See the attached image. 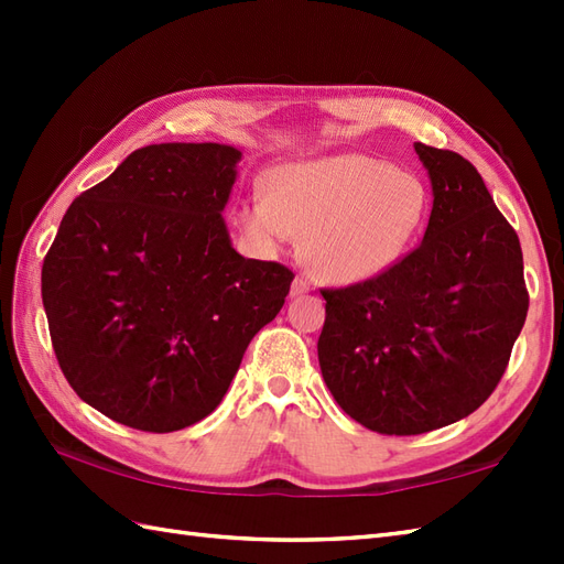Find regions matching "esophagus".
<instances>
[{"instance_id":"esophagus-1","label":"esophagus","mask_w":564,"mask_h":564,"mask_svg":"<svg viewBox=\"0 0 564 564\" xmlns=\"http://www.w3.org/2000/svg\"><path fill=\"white\" fill-rule=\"evenodd\" d=\"M307 291H310V283H307L305 279H301V275H297V279H295L293 285H291V295L297 297V295H303V293H307Z\"/></svg>"}]
</instances>
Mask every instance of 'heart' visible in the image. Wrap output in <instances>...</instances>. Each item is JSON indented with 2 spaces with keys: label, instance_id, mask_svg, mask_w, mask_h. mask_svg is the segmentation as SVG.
Here are the masks:
<instances>
[{
  "label": "heart",
  "instance_id": "b5f03b06",
  "mask_svg": "<svg viewBox=\"0 0 564 564\" xmlns=\"http://www.w3.org/2000/svg\"><path fill=\"white\" fill-rule=\"evenodd\" d=\"M426 215L422 176L346 152L275 166L267 196H249L237 225L267 254L301 235V259L317 279L358 283L394 267L422 235Z\"/></svg>",
  "mask_w": 564,
  "mask_h": 564
}]
</instances>
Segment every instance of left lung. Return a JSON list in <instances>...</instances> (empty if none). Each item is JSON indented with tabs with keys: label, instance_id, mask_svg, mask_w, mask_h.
<instances>
[{
	"label": "left lung",
	"instance_id": "8db88e82",
	"mask_svg": "<svg viewBox=\"0 0 564 564\" xmlns=\"http://www.w3.org/2000/svg\"><path fill=\"white\" fill-rule=\"evenodd\" d=\"M434 191L424 239L373 279L327 289L322 378L370 431L416 436L495 392L529 313L519 235L458 152L414 142Z\"/></svg>",
	"mask_w": 564,
	"mask_h": 564
}]
</instances>
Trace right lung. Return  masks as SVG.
I'll use <instances>...</instances> for the list:
<instances>
[{
	"label": "right lung",
	"instance_id": "right-lung-1",
	"mask_svg": "<svg viewBox=\"0 0 564 564\" xmlns=\"http://www.w3.org/2000/svg\"><path fill=\"white\" fill-rule=\"evenodd\" d=\"M242 152L220 142L140 148L72 200L43 259L57 364L118 424L170 434L225 398L293 271L232 249L223 210Z\"/></svg>",
	"mask_w": 564,
	"mask_h": 564
}]
</instances>
